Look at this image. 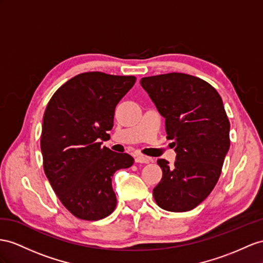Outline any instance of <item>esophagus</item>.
I'll return each instance as SVG.
<instances>
[{"instance_id": "34e87169", "label": "esophagus", "mask_w": 263, "mask_h": 263, "mask_svg": "<svg viewBox=\"0 0 263 263\" xmlns=\"http://www.w3.org/2000/svg\"><path fill=\"white\" fill-rule=\"evenodd\" d=\"M136 162L137 163H149V162H151V159L147 157H144V156H137Z\"/></svg>"}]
</instances>
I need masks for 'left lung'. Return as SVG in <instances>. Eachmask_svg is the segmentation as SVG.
Segmentation results:
<instances>
[{
    "mask_svg": "<svg viewBox=\"0 0 263 263\" xmlns=\"http://www.w3.org/2000/svg\"><path fill=\"white\" fill-rule=\"evenodd\" d=\"M141 86L165 119L177 157L158 160L163 176L153 189L157 204L171 212L199 205L217 184L230 147V122L217 90L183 73L142 78Z\"/></svg>",
    "mask_w": 263,
    "mask_h": 263,
    "instance_id": "left-lung-1",
    "label": "left lung"
}]
</instances>
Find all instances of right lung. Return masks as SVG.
Here are the masks:
<instances>
[{
  "instance_id": "right-lung-1",
  "label": "right lung",
  "mask_w": 263,
  "mask_h": 263,
  "mask_svg": "<svg viewBox=\"0 0 263 263\" xmlns=\"http://www.w3.org/2000/svg\"><path fill=\"white\" fill-rule=\"evenodd\" d=\"M136 80L102 72L79 74L46 105L41 134L44 172L62 204L79 219H103L117 205L112 177L134 160L101 146V140L109 136L116 106Z\"/></svg>"
}]
</instances>
